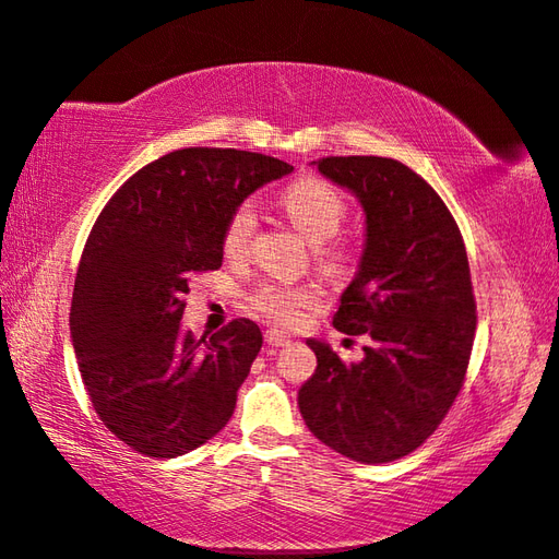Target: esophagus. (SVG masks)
I'll return each instance as SVG.
<instances>
[{
    "label": "esophagus",
    "mask_w": 559,
    "mask_h": 559,
    "mask_svg": "<svg viewBox=\"0 0 559 559\" xmlns=\"http://www.w3.org/2000/svg\"><path fill=\"white\" fill-rule=\"evenodd\" d=\"M264 341H267V344L272 346V348H282V346H289V336H285V334H280L277 329H270L267 334H264Z\"/></svg>",
    "instance_id": "34e87169"
}]
</instances>
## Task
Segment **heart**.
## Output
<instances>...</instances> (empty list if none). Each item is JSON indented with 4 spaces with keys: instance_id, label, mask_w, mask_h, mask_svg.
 <instances>
[{
    "instance_id": "b5f03b06",
    "label": "heart",
    "mask_w": 559,
    "mask_h": 559,
    "mask_svg": "<svg viewBox=\"0 0 559 559\" xmlns=\"http://www.w3.org/2000/svg\"><path fill=\"white\" fill-rule=\"evenodd\" d=\"M282 205L289 213L307 240L319 245V264L329 274H341L348 264V250L334 242L341 225L346 221V199L334 183L317 176H305L287 186L282 193ZM254 228H258V209L252 201H242L230 211L223 225V252L225 258H242L248 252ZM319 301L317 289L305 285H260L250 295L254 314L272 321L277 326H297L305 319V311L314 309Z\"/></svg>"
}]
</instances>
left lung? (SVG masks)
<instances>
[{
    "instance_id": "1",
    "label": "left lung",
    "mask_w": 559,
    "mask_h": 559,
    "mask_svg": "<svg viewBox=\"0 0 559 559\" xmlns=\"http://www.w3.org/2000/svg\"><path fill=\"white\" fill-rule=\"evenodd\" d=\"M319 171L358 195L366 248L334 326L366 336L360 364L309 338L317 370L299 390L307 427L334 452L385 464L442 425L466 380L476 301L454 215L409 166L388 156H324Z\"/></svg>"
}]
</instances>
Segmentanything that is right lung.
<instances>
[{"instance_id":"obj_1","label":"right lung","mask_w":559,"mask_h":559,"mask_svg":"<svg viewBox=\"0 0 559 559\" xmlns=\"http://www.w3.org/2000/svg\"><path fill=\"white\" fill-rule=\"evenodd\" d=\"M295 166L274 156L189 146L130 176L97 215L78 264L71 336L97 417L134 452L174 459L228 425L262 348L250 319L183 334V295L223 264L235 205Z\"/></svg>"}]
</instances>
